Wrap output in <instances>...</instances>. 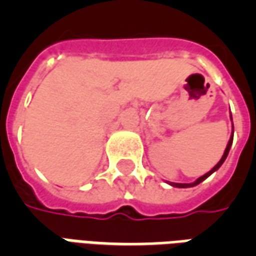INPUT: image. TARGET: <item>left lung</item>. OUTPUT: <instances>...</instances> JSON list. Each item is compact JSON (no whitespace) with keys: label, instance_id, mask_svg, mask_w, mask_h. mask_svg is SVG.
Segmentation results:
<instances>
[{"label":"left lung","instance_id":"8db88e82","mask_svg":"<svg viewBox=\"0 0 256 256\" xmlns=\"http://www.w3.org/2000/svg\"><path fill=\"white\" fill-rule=\"evenodd\" d=\"M230 119H232V114H230ZM232 142H233V132H232L230 140H229V142H228V145H226V150H225V152H224V155H222V158H220V160L218 162V163H216V164H215V166L212 167V168H211V170H210L208 172H206L204 176H202V177H200V178H198V180H196L194 182H192V184L168 182V184H170L172 186H176V188H192V186H196V185H198V184H200V182H203L206 178H208L212 174V172H216V170H218V168H220V167L222 166V164H224V162L226 160V158H228V154H229V150H230Z\"/></svg>","mask_w":256,"mask_h":256}]
</instances>
